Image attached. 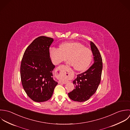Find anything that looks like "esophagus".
Instances as JSON below:
<instances>
[{"label":"esophagus","instance_id":"obj_1","mask_svg":"<svg viewBox=\"0 0 130 130\" xmlns=\"http://www.w3.org/2000/svg\"><path fill=\"white\" fill-rule=\"evenodd\" d=\"M65 67V66L64 65L59 66V67L56 68L55 71V72L56 73V77L60 79V83L62 84H66L67 83V81L63 79L64 75H63V74H60V73L61 72V70Z\"/></svg>","mask_w":130,"mask_h":130}]
</instances>
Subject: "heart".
Masks as SVG:
<instances>
[{"instance_id":"b5f03b06","label":"heart","mask_w":130,"mask_h":130,"mask_svg":"<svg viewBox=\"0 0 130 130\" xmlns=\"http://www.w3.org/2000/svg\"><path fill=\"white\" fill-rule=\"evenodd\" d=\"M50 54L52 61L58 64L68 60L69 64L78 71L85 70L90 64L93 57L92 51L77 42H65L59 47V49L52 48Z\"/></svg>"}]
</instances>
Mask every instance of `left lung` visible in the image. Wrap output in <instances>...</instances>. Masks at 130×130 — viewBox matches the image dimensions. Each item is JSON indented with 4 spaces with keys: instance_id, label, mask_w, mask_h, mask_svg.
<instances>
[{
    "instance_id": "left-lung-1",
    "label": "left lung",
    "mask_w": 130,
    "mask_h": 130,
    "mask_svg": "<svg viewBox=\"0 0 130 130\" xmlns=\"http://www.w3.org/2000/svg\"><path fill=\"white\" fill-rule=\"evenodd\" d=\"M90 47L94 63L87 71L77 75V78L73 81L75 88L68 93L69 98L75 102H83L88 100L95 93L101 82L102 58L98 48L92 42H90Z\"/></svg>"
}]
</instances>
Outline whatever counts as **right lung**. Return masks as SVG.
<instances>
[{
    "instance_id": "1",
    "label": "right lung",
    "mask_w": 130,
    "mask_h": 130,
    "mask_svg": "<svg viewBox=\"0 0 130 130\" xmlns=\"http://www.w3.org/2000/svg\"><path fill=\"white\" fill-rule=\"evenodd\" d=\"M53 38L41 36L35 39L24 54L21 65V77L28 96L36 102L49 100L58 84L53 77L55 67L50 58Z\"/></svg>"
}]
</instances>
